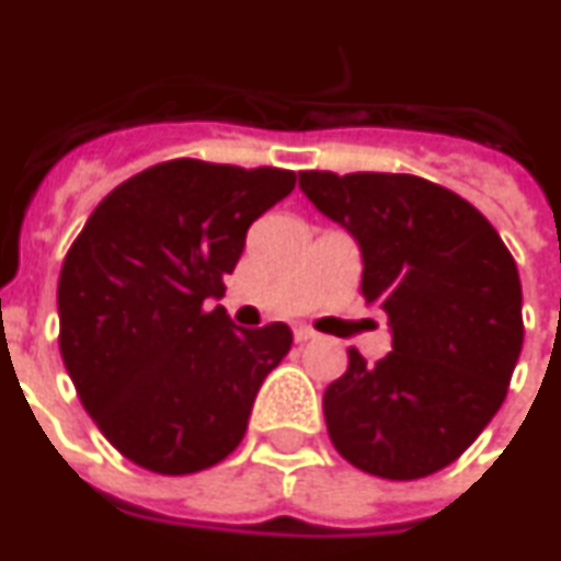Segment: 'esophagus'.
I'll return each mask as SVG.
<instances>
[{"instance_id":"1","label":"esophagus","mask_w":561,"mask_h":561,"mask_svg":"<svg viewBox=\"0 0 561 561\" xmlns=\"http://www.w3.org/2000/svg\"><path fill=\"white\" fill-rule=\"evenodd\" d=\"M294 337H297V344H306V341H311V337H318V332L309 327H297L294 329Z\"/></svg>"}]
</instances>
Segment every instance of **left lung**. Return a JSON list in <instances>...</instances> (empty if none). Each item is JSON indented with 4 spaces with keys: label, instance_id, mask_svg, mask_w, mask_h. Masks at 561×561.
<instances>
[{
    "label": "left lung",
    "instance_id": "left-lung-1",
    "mask_svg": "<svg viewBox=\"0 0 561 561\" xmlns=\"http://www.w3.org/2000/svg\"><path fill=\"white\" fill-rule=\"evenodd\" d=\"M320 214L356 238L362 294L391 353L323 394L329 438L365 473L421 480L456 461L506 400L524 344L518 264L468 199L409 173H299Z\"/></svg>",
    "mask_w": 561,
    "mask_h": 561
}]
</instances>
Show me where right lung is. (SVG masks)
Returning <instances> with one entry per match:
<instances>
[{
	"mask_svg": "<svg viewBox=\"0 0 561 561\" xmlns=\"http://www.w3.org/2000/svg\"><path fill=\"white\" fill-rule=\"evenodd\" d=\"M297 185L279 167L164 161L102 199L58 279V347L81 405L140 468L182 477L241 444L290 329H238L224 276L247 229Z\"/></svg>",
	"mask_w": 561,
	"mask_h": 561,
	"instance_id": "right-lung-1",
	"label": "right lung"
}]
</instances>
